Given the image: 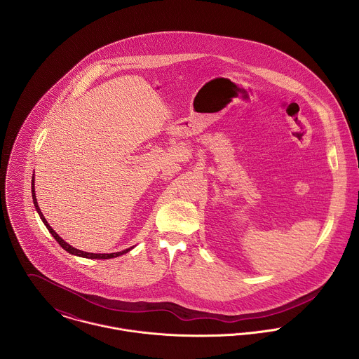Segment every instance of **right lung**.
Wrapping results in <instances>:
<instances>
[{"mask_svg": "<svg viewBox=\"0 0 359 359\" xmlns=\"http://www.w3.org/2000/svg\"><path fill=\"white\" fill-rule=\"evenodd\" d=\"M32 196H33V203H34V207H36V211L39 212V215H40V218H41V221L46 224V226H47V229L50 231V233H51L52 236L55 238V241L62 246V249H65L67 253H70V255H73V256L77 257H84V258H91V259H104V258H114V257L123 256V255H126V253H128L133 248H128V249H126V250H123V252H117V253H110V255H95V253H88V252H81V250H79V249H76V248H73V246H70L69 243H66L53 229L51 228V225L47 222V219H46V217L43 215V212H41V210H40V207H39V203H37V198H36V189H34V174H33V180H32Z\"/></svg>", "mask_w": 359, "mask_h": 359, "instance_id": "add662e5", "label": "right lung"}]
</instances>
